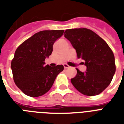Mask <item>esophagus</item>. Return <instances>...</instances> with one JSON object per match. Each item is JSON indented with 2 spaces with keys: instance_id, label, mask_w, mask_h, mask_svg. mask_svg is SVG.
<instances>
[{
  "instance_id": "34e87169",
  "label": "esophagus",
  "mask_w": 124,
  "mask_h": 124,
  "mask_svg": "<svg viewBox=\"0 0 124 124\" xmlns=\"http://www.w3.org/2000/svg\"><path fill=\"white\" fill-rule=\"evenodd\" d=\"M64 68H65V69H67V68H70V66H68V64H64Z\"/></svg>"
}]
</instances>
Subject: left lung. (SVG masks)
I'll use <instances>...</instances> for the list:
<instances>
[{
	"instance_id": "1",
	"label": "left lung",
	"mask_w": 124,
	"mask_h": 124,
	"mask_svg": "<svg viewBox=\"0 0 124 124\" xmlns=\"http://www.w3.org/2000/svg\"><path fill=\"white\" fill-rule=\"evenodd\" d=\"M64 37L76 49L78 58L85 61L86 71L77 69L71 79L72 84L82 94L95 96L110 84L116 71L113 51L106 42L92 30L75 28L65 31Z\"/></svg>"
}]
</instances>
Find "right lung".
I'll use <instances>...</instances> for the list:
<instances>
[{
    "label": "right lung",
    "instance_id": "1",
    "mask_svg": "<svg viewBox=\"0 0 124 124\" xmlns=\"http://www.w3.org/2000/svg\"><path fill=\"white\" fill-rule=\"evenodd\" d=\"M64 30H44L22 43L15 51L11 67L16 86L31 97L46 93L56 78L64 70L62 65L45 66V59L51 55L54 42Z\"/></svg>",
    "mask_w": 124,
    "mask_h": 124
}]
</instances>
